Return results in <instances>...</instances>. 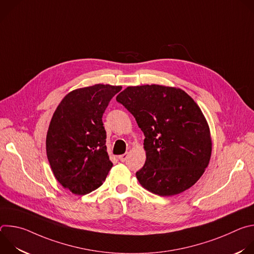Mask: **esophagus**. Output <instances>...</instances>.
Returning a JSON list of instances; mask_svg holds the SVG:
<instances>
[{
  "label": "esophagus",
  "instance_id": "1",
  "mask_svg": "<svg viewBox=\"0 0 254 254\" xmlns=\"http://www.w3.org/2000/svg\"><path fill=\"white\" fill-rule=\"evenodd\" d=\"M127 157H128V154L126 153V154H124V155H122V156H119V160H120L121 162H125V161H127Z\"/></svg>",
  "mask_w": 254,
  "mask_h": 254
}]
</instances>
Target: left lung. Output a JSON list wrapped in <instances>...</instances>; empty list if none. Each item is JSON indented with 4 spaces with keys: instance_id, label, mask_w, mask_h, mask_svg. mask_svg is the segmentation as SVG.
<instances>
[{
    "instance_id": "8db88e82",
    "label": "left lung",
    "mask_w": 254,
    "mask_h": 254,
    "mask_svg": "<svg viewBox=\"0 0 254 254\" xmlns=\"http://www.w3.org/2000/svg\"><path fill=\"white\" fill-rule=\"evenodd\" d=\"M133 116L144 138L147 160L135 173L139 184L159 196L191 188L212 152L208 124L184 90L163 85L128 86L117 96Z\"/></svg>"
}]
</instances>
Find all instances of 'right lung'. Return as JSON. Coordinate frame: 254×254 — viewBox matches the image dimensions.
<instances>
[{
  "instance_id": "obj_1",
  "label": "right lung",
  "mask_w": 254,
  "mask_h": 254,
  "mask_svg": "<svg viewBox=\"0 0 254 254\" xmlns=\"http://www.w3.org/2000/svg\"><path fill=\"white\" fill-rule=\"evenodd\" d=\"M122 86L95 84L69 92L52 117L46 152L58 182L76 195L99 188L113 167L102 116Z\"/></svg>"
}]
</instances>
